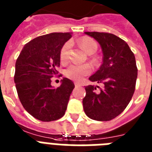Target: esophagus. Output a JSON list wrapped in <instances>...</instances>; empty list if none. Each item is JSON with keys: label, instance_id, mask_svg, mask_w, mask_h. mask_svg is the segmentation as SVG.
<instances>
[{"label": "esophagus", "instance_id": "34e87169", "mask_svg": "<svg viewBox=\"0 0 152 152\" xmlns=\"http://www.w3.org/2000/svg\"><path fill=\"white\" fill-rule=\"evenodd\" d=\"M82 85L80 83H79V82H75V86L76 87H80V86Z\"/></svg>", "mask_w": 152, "mask_h": 152}]
</instances>
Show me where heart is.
Wrapping results in <instances>:
<instances>
[{"instance_id":"obj_1","label":"heart","mask_w":152,"mask_h":152,"mask_svg":"<svg viewBox=\"0 0 152 152\" xmlns=\"http://www.w3.org/2000/svg\"><path fill=\"white\" fill-rule=\"evenodd\" d=\"M78 46L83 50L86 53L91 55L95 53L98 49V45L92 39L89 37H83L77 41ZM70 49V43L67 42L62 46L61 52H60V58L63 63L68 61L69 59V50ZM93 61H95V58L93 57ZM91 71V68L89 64H72L66 69L65 75L67 77H69L73 80L80 81L83 78V76H87Z\"/></svg>"}]
</instances>
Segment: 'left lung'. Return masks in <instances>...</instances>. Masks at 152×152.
Segmentation results:
<instances>
[{"instance_id":"8db88e82","label":"left lung","mask_w":152,"mask_h":152,"mask_svg":"<svg viewBox=\"0 0 152 152\" xmlns=\"http://www.w3.org/2000/svg\"><path fill=\"white\" fill-rule=\"evenodd\" d=\"M84 33L100 44L103 54L99 69L89 80L102 83L104 87H86L83 110L91 119L110 121L122 113L134 94L137 78L134 53L124 40L114 34L105 32Z\"/></svg>"}]
</instances>
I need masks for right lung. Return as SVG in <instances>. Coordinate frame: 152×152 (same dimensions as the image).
<instances>
[{"instance_id": "1", "label": "right lung", "mask_w": 152, "mask_h": 152, "mask_svg": "<svg viewBox=\"0 0 152 152\" xmlns=\"http://www.w3.org/2000/svg\"><path fill=\"white\" fill-rule=\"evenodd\" d=\"M72 33H50L37 37L23 46L15 62L14 81L18 96L24 109L34 118L52 121L66 111L73 82L61 80L57 88L51 78L60 66V52Z\"/></svg>"}]
</instances>
